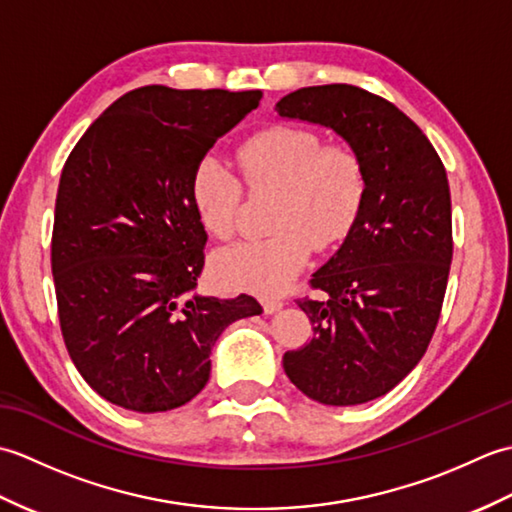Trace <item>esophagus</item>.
<instances>
[{
  "label": "esophagus",
  "instance_id": "obj_1",
  "mask_svg": "<svg viewBox=\"0 0 512 512\" xmlns=\"http://www.w3.org/2000/svg\"><path fill=\"white\" fill-rule=\"evenodd\" d=\"M262 306H264V312H266V314H273V312H277V310L284 308V299L266 297V299H262Z\"/></svg>",
  "mask_w": 512,
  "mask_h": 512
}]
</instances>
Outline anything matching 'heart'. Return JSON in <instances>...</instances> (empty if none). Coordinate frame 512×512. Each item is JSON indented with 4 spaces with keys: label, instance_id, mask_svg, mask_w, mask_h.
Segmentation results:
<instances>
[{
    "label": "heart",
    "instance_id": "heart-1",
    "mask_svg": "<svg viewBox=\"0 0 512 512\" xmlns=\"http://www.w3.org/2000/svg\"><path fill=\"white\" fill-rule=\"evenodd\" d=\"M235 162L250 191H277L270 217L275 235L220 250L213 273L226 288L279 295L308 264L312 248H330L352 231L365 200L363 162L352 147L323 145L317 132L292 125L250 136L237 147ZM242 180L213 154L193 169V209L217 239L237 233Z\"/></svg>",
    "mask_w": 512,
    "mask_h": 512
}]
</instances>
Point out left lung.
Returning a JSON list of instances; mask_svg holds the SVG:
<instances>
[{"label": "left lung", "mask_w": 512, "mask_h": 512, "mask_svg": "<svg viewBox=\"0 0 512 512\" xmlns=\"http://www.w3.org/2000/svg\"><path fill=\"white\" fill-rule=\"evenodd\" d=\"M277 114L323 125L365 169V200L341 248L299 299L314 336L284 354L286 376L332 407L385 396L418 365L440 319L453 257L447 171L394 103L332 83L290 92Z\"/></svg>", "instance_id": "left-lung-1"}]
</instances>
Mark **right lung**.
<instances>
[{
    "mask_svg": "<svg viewBox=\"0 0 512 512\" xmlns=\"http://www.w3.org/2000/svg\"><path fill=\"white\" fill-rule=\"evenodd\" d=\"M262 92L145 85L96 118L61 171L52 275L65 347L96 394L129 411L204 389L224 328L262 314L248 295L195 292L206 231L191 176Z\"/></svg>",
    "mask_w": 512,
    "mask_h": 512,
    "instance_id": "add662e5",
    "label": "right lung"
}]
</instances>
